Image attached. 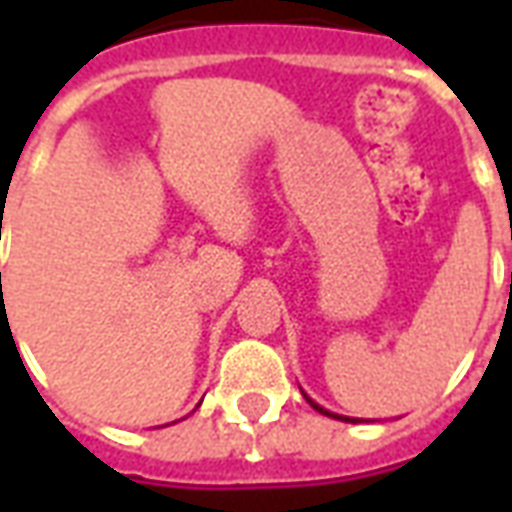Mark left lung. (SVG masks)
Segmentation results:
<instances>
[{
	"label": "left lung",
	"instance_id": "obj_1",
	"mask_svg": "<svg viewBox=\"0 0 512 512\" xmlns=\"http://www.w3.org/2000/svg\"><path fill=\"white\" fill-rule=\"evenodd\" d=\"M304 397H307V395H304ZM307 403H310V406L315 408V411H321V414H326V417L343 419V422H359V419H354V417H340V414H332V411H326V408H323V406H318V403H315V400H312V397H307Z\"/></svg>",
	"mask_w": 512,
	"mask_h": 512
}]
</instances>
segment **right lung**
<instances>
[{"label":"right lung","instance_id":"add662e5","mask_svg":"<svg viewBox=\"0 0 512 512\" xmlns=\"http://www.w3.org/2000/svg\"><path fill=\"white\" fill-rule=\"evenodd\" d=\"M0 277H2V274H0Z\"/></svg>","mask_w":512,"mask_h":512}]
</instances>
